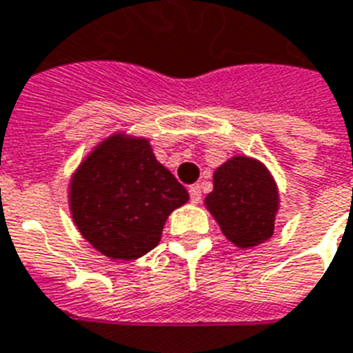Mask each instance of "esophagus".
<instances>
[{
    "instance_id": "obj_1",
    "label": "esophagus",
    "mask_w": 353,
    "mask_h": 353,
    "mask_svg": "<svg viewBox=\"0 0 353 353\" xmlns=\"http://www.w3.org/2000/svg\"><path fill=\"white\" fill-rule=\"evenodd\" d=\"M190 196H191V202H201L202 199V193H201V185H190Z\"/></svg>"
}]
</instances>
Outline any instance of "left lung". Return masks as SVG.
I'll return each instance as SVG.
<instances>
[{
	"instance_id": "1",
	"label": "left lung",
	"mask_w": 353,
	"mask_h": 353,
	"mask_svg": "<svg viewBox=\"0 0 353 353\" xmlns=\"http://www.w3.org/2000/svg\"><path fill=\"white\" fill-rule=\"evenodd\" d=\"M204 204L228 241L252 248L274 234L280 195L269 169L243 154L215 169L214 191L208 193Z\"/></svg>"
}]
</instances>
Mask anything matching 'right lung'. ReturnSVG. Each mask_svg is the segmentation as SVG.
Returning a JSON list of instances; mask_svg holds the SVG:
<instances>
[{"label":"right lung","instance_id":"right-lung-1","mask_svg":"<svg viewBox=\"0 0 353 353\" xmlns=\"http://www.w3.org/2000/svg\"><path fill=\"white\" fill-rule=\"evenodd\" d=\"M68 199L81 236L106 258L128 261L157 247L171 212L190 195L149 139L116 132L75 169Z\"/></svg>","mask_w":353,"mask_h":353}]
</instances>
